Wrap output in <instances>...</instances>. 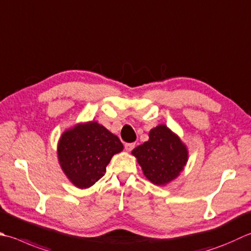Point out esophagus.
<instances>
[{"label": "esophagus", "mask_w": 251, "mask_h": 251, "mask_svg": "<svg viewBox=\"0 0 251 251\" xmlns=\"http://www.w3.org/2000/svg\"><path fill=\"white\" fill-rule=\"evenodd\" d=\"M135 148V144H125V150L126 151H131Z\"/></svg>", "instance_id": "obj_1"}]
</instances>
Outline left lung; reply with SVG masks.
<instances>
[{
    "label": "left lung",
    "instance_id": "obj_1",
    "mask_svg": "<svg viewBox=\"0 0 251 251\" xmlns=\"http://www.w3.org/2000/svg\"><path fill=\"white\" fill-rule=\"evenodd\" d=\"M147 178L155 185L175 179L187 163L188 151L179 137L165 125L149 132V140L131 151Z\"/></svg>",
    "mask_w": 251,
    "mask_h": 251
}]
</instances>
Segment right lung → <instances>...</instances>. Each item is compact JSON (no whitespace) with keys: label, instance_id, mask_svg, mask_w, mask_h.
<instances>
[{"label":"right lung","instance_id":"add662e5","mask_svg":"<svg viewBox=\"0 0 251 251\" xmlns=\"http://www.w3.org/2000/svg\"><path fill=\"white\" fill-rule=\"evenodd\" d=\"M122 150L119 137L97 122H89L63 132L57 155L68 179L82 189L99 180L112 156Z\"/></svg>","mask_w":251,"mask_h":251}]
</instances>
